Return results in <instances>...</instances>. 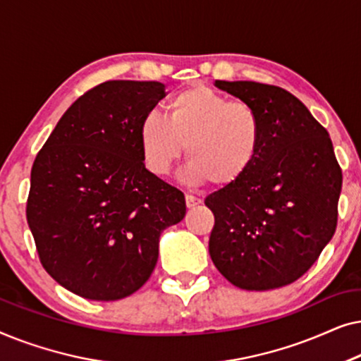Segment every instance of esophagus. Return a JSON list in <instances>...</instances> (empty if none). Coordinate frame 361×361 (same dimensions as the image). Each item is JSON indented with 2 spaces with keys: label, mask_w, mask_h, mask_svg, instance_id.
<instances>
[{
  "label": "esophagus",
  "mask_w": 361,
  "mask_h": 361,
  "mask_svg": "<svg viewBox=\"0 0 361 361\" xmlns=\"http://www.w3.org/2000/svg\"><path fill=\"white\" fill-rule=\"evenodd\" d=\"M200 204H202V200L199 199V197L190 195V194H187V195H185V205L189 207V209H194V207L200 205Z\"/></svg>",
  "instance_id": "34e87169"
}]
</instances>
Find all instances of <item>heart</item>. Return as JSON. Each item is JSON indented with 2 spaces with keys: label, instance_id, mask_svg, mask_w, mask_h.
<instances>
[{
  "label": "heart",
  "instance_id": "heart-1",
  "mask_svg": "<svg viewBox=\"0 0 361 361\" xmlns=\"http://www.w3.org/2000/svg\"><path fill=\"white\" fill-rule=\"evenodd\" d=\"M142 161L156 176H166L182 156L190 161L187 174L197 182L231 185L255 164L263 142V121L250 103L228 100L197 83L169 98L166 118L156 113L140 125Z\"/></svg>",
  "mask_w": 361,
  "mask_h": 361
}]
</instances>
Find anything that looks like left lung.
<instances>
[{"label":"left lung","mask_w":361,"mask_h":361,"mask_svg":"<svg viewBox=\"0 0 361 361\" xmlns=\"http://www.w3.org/2000/svg\"><path fill=\"white\" fill-rule=\"evenodd\" d=\"M215 85L258 110L263 142L238 182L205 199L215 216L210 258L236 288H283L332 240L342 169L327 130L293 93L258 82Z\"/></svg>","instance_id":"left-lung-1"}]
</instances>
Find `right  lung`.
<instances>
[{"mask_svg": "<svg viewBox=\"0 0 361 361\" xmlns=\"http://www.w3.org/2000/svg\"><path fill=\"white\" fill-rule=\"evenodd\" d=\"M164 97L159 82H103L72 103L34 159L27 225L44 269L73 294L136 293L162 230L184 219V194L146 169L137 137Z\"/></svg>", "mask_w": 361, "mask_h": 361, "instance_id": "1", "label": "right lung"}]
</instances>
